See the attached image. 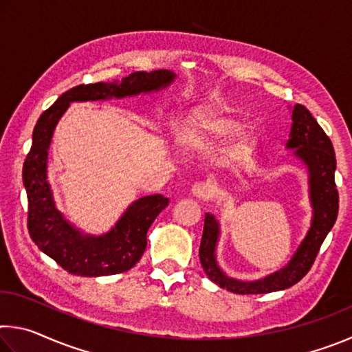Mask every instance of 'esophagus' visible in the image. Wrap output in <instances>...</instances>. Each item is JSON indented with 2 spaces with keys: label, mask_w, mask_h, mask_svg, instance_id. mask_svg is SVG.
Listing matches in <instances>:
<instances>
[{
  "label": "esophagus",
  "mask_w": 352,
  "mask_h": 352,
  "mask_svg": "<svg viewBox=\"0 0 352 352\" xmlns=\"http://www.w3.org/2000/svg\"><path fill=\"white\" fill-rule=\"evenodd\" d=\"M190 194L195 199H208L212 194V188L210 183H195L192 189H190Z\"/></svg>",
  "instance_id": "1"
}]
</instances>
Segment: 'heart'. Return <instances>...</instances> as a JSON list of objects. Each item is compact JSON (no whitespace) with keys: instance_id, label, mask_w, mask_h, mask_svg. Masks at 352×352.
Masks as SVG:
<instances>
[{"instance_id":"b5f03b06","label":"heart","mask_w":352,"mask_h":352,"mask_svg":"<svg viewBox=\"0 0 352 352\" xmlns=\"http://www.w3.org/2000/svg\"><path fill=\"white\" fill-rule=\"evenodd\" d=\"M233 111L217 107L200 105L189 110L177 126V141L184 151L210 152L220 141L225 163H239L259 146L261 133L253 124H243Z\"/></svg>"}]
</instances>
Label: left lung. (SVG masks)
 Segmentation results:
<instances>
[{"label":"left lung","instance_id":"1","mask_svg":"<svg viewBox=\"0 0 352 352\" xmlns=\"http://www.w3.org/2000/svg\"><path fill=\"white\" fill-rule=\"evenodd\" d=\"M292 127L285 147L294 151V157L306 166L309 175V200L312 206V220L305 239L292 254L283 269L254 281H241L231 278L220 269L216 250L220 237V225L212 214H205L204 236L200 242V262L206 273L219 287L233 294H270L289 289L311 269L321 243L332 230L338 214V192L336 188V153L331 140L318 126L305 105L290 107Z\"/></svg>","mask_w":352,"mask_h":352}]
</instances>
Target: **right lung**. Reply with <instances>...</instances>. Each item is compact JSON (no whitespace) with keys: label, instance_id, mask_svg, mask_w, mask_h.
<instances>
[{"label":"right lung","instance_id":"1","mask_svg":"<svg viewBox=\"0 0 352 352\" xmlns=\"http://www.w3.org/2000/svg\"><path fill=\"white\" fill-rule=\"evenodd\" d=\"M175 77L174 71L169 69L136 71L121 82L77 85L63 93L35 124L31 151L23 166V184L28 194V230L35 245L73 275L109 276L132 269L144 253L148 228L169 205V199L155 194L132 201L115 226L104 234H87L76 228L57 210L47 180V155L58 121L71 102L155 93L168 88Z\"/></svg>","mask_w":352,"mask_h":352}]
</instances>
